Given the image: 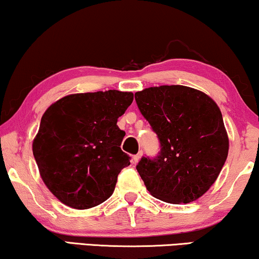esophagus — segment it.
Returning <instances> with one entry per match:
<instances>
[{
  "label": "esophagus",
  "mask_w": 259,
  "mask_h": 259,
  "mask_svg": "<svg viewBox=\"0 0 259 259\" xmlns=\"http://www.w3.org/2000/svg\"><path fill=\"white\" fill-rule=\"evenodd\" d=\"M142 156H143V151H140L137 155H134V157H133V163H134V164H136V163L140 161V158L142 157Z\"/></svg>",
  "instance_id": "obj_1"
}]
</instances>
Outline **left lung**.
<instances>
[{
    "label": "left lung",
    "instance_id": "obj_1",
    "mask_svg": "<svg viewBox=\"0 0 259 259\" xmlns=\"http://www.w3.org/2000/svg\"><path fill=\"white\" fill-rule=\"evenodd\" d=\"M135 100L161 144L155 158L142 157L136 166L147 190L167 203L198 199L228 157L229 138L216 102L184 85L151 87Z\"/></svg>",
    "mask_w": 259,
    "mask_h": 259
}]
</instances>
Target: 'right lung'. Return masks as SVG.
I'll list each match as a JSON object with an SVG mask.
<instances>
[{
    "mask_svg": "<svg viewBox=\"0 0 259 259\" xmlns=\"http://www.w3.org/2000/svg\"><path fill=\"white\" fill-rule=\"evenodd\" d=\"M133 100V93L118 90L72 94L47 109L32 154L58 201L84 210L112 195L118 174L130 164L121 149L125 133L117 119Z\"/></svg>",
    "mask_w": 259,
    "mask_h": 259,
    "instance_id": "obj_1",
    "label": "right lung"
}]
</instances>
